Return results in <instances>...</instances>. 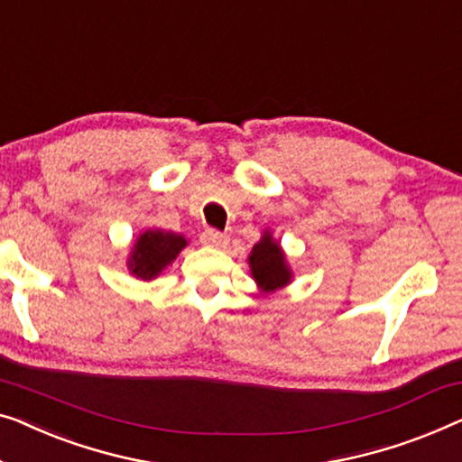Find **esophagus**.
Listing matches in <instances>:
<instances>
[{
	"mask_svg": "<svg viewBox=\"0 0 462 462\" xmlns=\"http://www.w3.org/2000/svg\"><path fill=\"white\" fill-rule=\"evenodd\" d=\"M199 242L208 247H225L226 242H229V237L225 236V233H220L217 229H206L202 233V237H199Z\"/></svg>",
	"mask_w": 462,
	"mask_h": 462,
	"instance_id": "obj_1",
	"label": "esophagus"
}]
</instances>
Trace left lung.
I'll return each mask as SVG.
<instances>
[{
    "instance_id": "1",
    "label": "left lung",
    "mask_w": 462,
    "mask_h": 462,
    "mask_svg": "<svg viewBox=\"0 0 462 462\" xmlns=\"http://www.w3.org/2000/svg\"><path fill=\"white\" fill-rule=\"evenodd\" d=\"M247 264H250V275L256 281L260 293H275L293 281L287 254L269 229L263 231L260 242L252 247Z\"/></svg>"
}]
</instances>
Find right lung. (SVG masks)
<instances>
[{
    "label": "right lung",
    "instance_id": "add662e5",
    "mask_svg": "<svg viewBox=\"0 0 462 462\" xmlns=\"http://www.w3.org/2000/svg\"><path fill=\"white\" fill-rule=\"evenodd\" d=\"M187 245H189V242L181 233L148 229L139 233V237L133 242L129 256H126V269H129L133 277L152 281L166 266L175 263V258Z\"/></svg>",
    "mask_w": 462,
    "mask_h": 462
}]
</instances>
